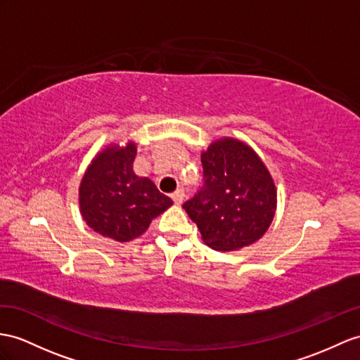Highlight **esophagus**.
<instances>
[{
  "mask_svg": "<svg viewBox=\"0 0 360 360\" xmlns=\"http://www.w3.org/2000/svg\"><path fill=\"white\" fill-rule=\"evenodd\" d=\"M172 200L175 205H181L183 200H185V191H183L181 188H179L177 191L172 192Z\"/></svg>",
  "mask_w": 360,
  "mask_h": 360,
  "instance_id": "obj_1",
  "label": "esophagus"
}]
</instances>
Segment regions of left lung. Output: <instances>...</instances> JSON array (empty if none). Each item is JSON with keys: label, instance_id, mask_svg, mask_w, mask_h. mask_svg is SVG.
<instances>
[{"label": "left lung", "instance_id": "8db88e82", "mask_svg": "<svg viewBox=\"0 0 360 360\" xmlns=\"http://www.w3.org/2000/svg\"><path fill=\"white\" fill-rule=\"evenodd\" d=\"M205 183L183 209L209 248L250 246L264 235L276 210V188L266 165L241 140L218 139L201 153Z\"/></svg>", "mask_w": 360, "mask_h": 360}]
</instances>
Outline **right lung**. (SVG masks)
Returning a JSON list of instances; mask_svg holds the SVG:
<instances>
[{
  "mask_svg": "<svg viewBox=\"0 0 360 360\" xmlns=\"http://www.w3.org/2000/svg\"><path fill=\"white\" fill-rule=\"evenodd\" d=\"M134 142L110 145L91 160L79 186V207L94 232L120 243L142 235L172 205L148 177L133 169Z\"/></svg>",
  "mask_w": 360,
  "mask_h": 360,
  "instance_id": "1",
  "label": "right lung"
}]
</instances>
